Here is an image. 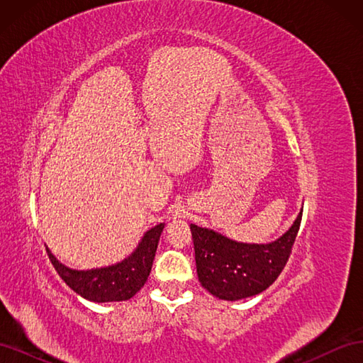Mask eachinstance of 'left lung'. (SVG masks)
<instances>
[{
  "label": "left lung",
  "instance_id": "1",
  "mask_svg": "<svg viewBox=\"0 0 363 363\" xmlns=\"http://www.w3.org/2000/svg\"><path fill=\"white\" fill-rule=\"evenodd\" d=\"M301 215L303 211L286 232L268 244L239 242L212 228L191 224L201 286L225 301L248 298L269 288L286 265Z\"/></svg>",
  "mask_w": 363,
  "mask_h": 363
}]
</instances>
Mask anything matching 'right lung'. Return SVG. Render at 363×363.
Instances as JSON below:
<instances>
[{"mask_svg":"<svg viewBox=\"0 0 363 363\" xmlns=\"http://www.w3.org/2000/svg\"><path fill=\"white\" fill-rule=\"evenodd\" d=\"M164 223L148 228L130 255L112 265L74 269L62 263L47 247L50 260L62 280L83 298L94 303L127 301L144 288L155 262Z\"/></svg>","mask_w":363,"mask_h":363,"instance_id":"obj_1","label":"right lung"}]
</instances>
